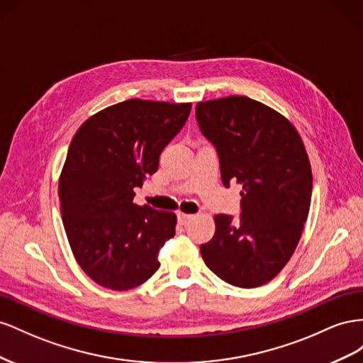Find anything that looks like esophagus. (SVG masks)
Returning <instances> with one entry per match:
<instances>
[{
  "label": "esophagus",
  "instance_id": "34e87169",
  "mask_svg": "<svg viewBox=\"0 0 363 363\" xmlns=\"http://www.w3.org/2000/svg\"><path fill=\"white\" fill-rule=\"evenodd\" d=\"M193 214H187V213H178V222L181 225H187L191 219H193Z\"/></svg>",
  "mask_w": 363,
  "mask_h": 363
}]
</instances>
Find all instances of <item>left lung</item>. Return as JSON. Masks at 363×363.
Returning <instances> with one entry per match:
<instances>
[{"mask_svg": "<svg viewBox=\"0 0 363 363\" xmlns=\"http://www.w3.org/2000/svg\"><path fill=\"white\" fill-rule=\"evenodd\" d=\"M196 120L219 153L225 187H243L240 222L216 214L201 255L228 284L263 286L291 260L307 220L313 178L304 143L284 116L245 96L199 101Z\"/></svg>", "mask_w": 363, "mask_h": 363, "instance_id": "obj_1", "label": "left lung"}]
</instances>
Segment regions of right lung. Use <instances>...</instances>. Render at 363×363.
Instances as JSON below:
<instances>
[{
	"instance_id": "1",
	"label": "right lung",
	"mask_w": 363,
	"mask_h": 363,
	"mask_svg": "<svg viewBox=\"0 0 363 363\" xmlns=\"http://www.w3.org/2000/svg\"><path fill=\"white\" fill-rule=\"evenodd\" d=\"M191 103L130 99L77 129L59 176L62 222L76 262L92 281L129 291L158 271L176 216L133 203V189L187 121Z\"/></svg>"
}]
</instances>
